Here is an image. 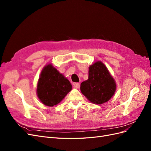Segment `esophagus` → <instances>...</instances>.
Returning <instances> with one entry per match:
<instances>
[{"instance_id": "esophagus-1", "label": "esophagus", "mask_w": 151, "mask_h": 151, "mask_svg": "<svg viewBox=\"0 0 151 151\" xmlns=\"http://www.w3.org/2000/svg\"><path fill=\"white\" fill-rule=\"evenodd\" d=\"M73 86H74V88L78 89V88H79V87H80V84L78 83H76L73 84Z\"/></svg>"}]
</instances>
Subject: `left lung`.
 Segmentation results:
<instances>
[{
	"label": "left lung",
	"mask_w": 151,
	"mask_h": 151,
	"mask_svg": "<svg viewBox=\"0 0 151 151\" xmlns=\"http://www.w3.org/2000/svg\"><path fill=\"white\" fill-rule=\"evenodd\" d=\"M88 79L81 84V91L90 102L101 104L108 101L115 94L116 85L107 67L101 61L89 67Z\"/></svg>",
	"instance_id": "obj_1"
}]
</instances>
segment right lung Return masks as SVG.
I'll return each mask as SVG.
<instances>
[{
  "label": "right lung",
  "instance_id": "obj_1",
  "mask_svg": "<svg viewBox=\"0 0 151 151\" xmlns=\"http://www.w3.org/2000/svg\"><path fill=\"white\" fill-rule=\"evenodd\" d=\"M71 90L70 81L52 63L44 67L41 72L36 89V94L43 104L50 107L58 104Z\"/></svg>",
  "mask_w": 151,
  "mask_h": 151
}]
</instances>
